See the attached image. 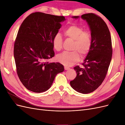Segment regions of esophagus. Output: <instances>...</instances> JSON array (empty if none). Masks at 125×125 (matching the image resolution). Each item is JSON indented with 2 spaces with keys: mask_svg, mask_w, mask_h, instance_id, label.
Wrapping results in <instances>:
<instances>
[{
  "mask_svg": "<svg viewBox=\"0 0 125 125\" xmlns=\"http://www.w3.org/2000/svg\"><path fill=\"white\" fill-rule=\"evenodd\" d=\"M64 68H65V70H69L70 69V68L69 67H68L67 66L64 67Z\"/></svg>",
  "mask_w": 125,
  "mask_h": 125,
  "instance_id": "1",
  "label": "esophagus"
}]
</instances>
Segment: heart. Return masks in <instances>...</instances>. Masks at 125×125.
<instances>
[{
  "mask_svg": "<svg viewBox=\"0 0 125 125\" xmlns=\"http://www.w3.org/2000/svg\"><path fill=\"white\" fill-rule=\"evenodd\" d=\"M63 34L67 39L73 41L71 52H65L57 56L58 62L65 66H70L80 59V54L83 56L88 53L92 46V36L89 32L85 31L82 26L76 24L70 25L63 31ZM52 46L57 51L62 48L63 40L59 33H57L52 41Z\"/></svg>",
  "mask_w": 125,
  "mask_h": 125,
  "instance_id": "heart-1",
  "label": "heart"
}]
</instances>
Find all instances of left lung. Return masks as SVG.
<instances>
[{
  "label": "left lung",
  "mask_w": 125,
  "mask_h": 125,
  "mask_svg": "<svg viewBox=\"0 0 125 125\" xmlns=\"http://www.w3.org/2000/svg\"><path fill=\"white\" fill-rule=\"evenodd\" d=\"M79 17H73L74 19ZM81 18L89 26L92 44L83 67H74L77 76L70 84L76 91L88 94L99 88L104 81L111 62L113 50L110 32L104 21L92 13L83 14Z\"/></svg>",
  "instance_id": "obj_1"
}]
</instances>
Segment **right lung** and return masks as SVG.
<instances>
[{"label": "right lung", "instance_id": "1", "mask_svg": "<svg viewBox=\"0 0 125 125\" xmlns=\"http://www.w3.org/2000/svg\"><path fill=\"white\" fill-rule=\"evenodd\" d=\"M65 20L63 16L36 12L26 17L19 29L13 51L17 73L31 91L48 90L56 75L64 70L61 63L47 60L55 55L52 39Z\"/></svg>", "mask_w": 125, "mask_h": 125}]
</instances>
